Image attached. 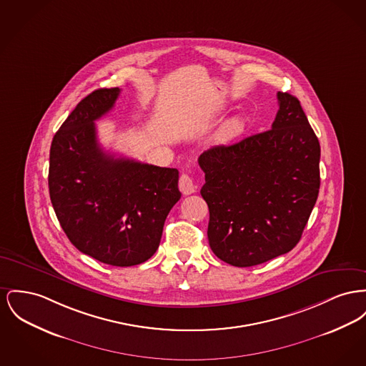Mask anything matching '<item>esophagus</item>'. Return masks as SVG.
<instances>
[{
	"mask_svg": "<svg viewBox=\"0 0 366 366\" xmlns=\"http://www.w3.org/2000/svg\"><path fill=\"white\" fill-rule=\"evenodd\" d=\"M178 187H179V191L182 192V194H192L196 192V185H194V179L188 174H182L179 177Z\"/></svg>",
	"mask_w": 366,
	"mask_h": 366,
	"instance_id": "34e87169",
	"label": "esophagus"
}]
</instances>
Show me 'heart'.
Returning a JSON list of instances; mask_svg holds the SVG:
<instances>
[{"mask_svg":"<svg viewBox=\"0 0 366 366\" xmlns=\"http://www.w3.org/2000/svg\"><path fill=\"white\" fill-rule=\"evenodd\" d=\"M243 129H244V122L242 119H232L228 123H225V126L219 132V138L224 141L232 139L239 135Z\"/></svg>","mask_w":366,"mask_h":366,"instance_id":"b5f03b06","label":"heart"}]
</instances>
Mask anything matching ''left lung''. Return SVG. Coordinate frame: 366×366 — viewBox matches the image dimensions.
Masks as SVG:
<instances>
[{
  "label": "left lung",
  "instance_id": "8db88e82",
  "mask_svg": "<svg viewBox=\"0 0 366 366\" xmlns=\"http://www.w3.org/2000/svg\"><path fill=\"white\" fill-rule=\"evenodd\" d=\"M268 131L199 156L200 194L210 212L209 243L217 257L253 267L290 252L320 192V141L300 101L278 92Z\"/></svg>",
  "mask_w": 366,
  "mask_h": 366
}]
</instances>
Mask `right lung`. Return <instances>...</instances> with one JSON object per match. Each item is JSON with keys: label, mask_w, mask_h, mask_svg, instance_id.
I'll list each match as a JSON object with an SVG mask.
<instances>
[{"label": "right lung", "mask_w": 366, "mask_h": 366, "mask_svg": "<svg viewBox=\"0 0 366 366\" xmlns=\"http://www.w3.org/2000/svg\"><path fill=\"white\" fill-rule=\"evenodd\" d=\"M120 88H99L67 116L52 139L48 187L69 240L86 256L131 267L156 253L179 200L178 170L114 157L97 139L95 120L114 107Z\"/></svg>", "instance_id": "add662e5"}]
</instances>
